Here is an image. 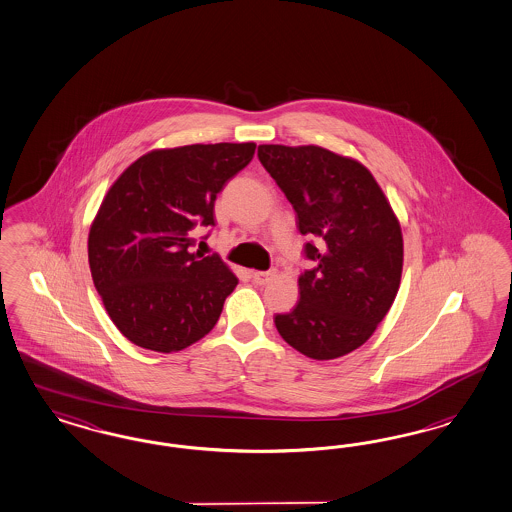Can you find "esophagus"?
I'll return each mask as SVG.
<instances>
[{
    "label": "esophagus",
    "mask_w": 512,
    "mask_h": 512,
    "mask_svg": "<svg viewBox=\"0 0 512 512\" xmlns=\"http://www.w3.org/2000/svg\"><path fill=\"white\" fill-rule=\"evenodd\" d=\"M274 276H276V272H274V270H268V272H259V270H255V272L251 274L253 282L257 283V285H266V283L270 282Z\"/></svg>",
    "instance_id": "1"
}]
</instances>
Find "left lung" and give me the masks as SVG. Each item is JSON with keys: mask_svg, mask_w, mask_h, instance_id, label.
<instances>
[{"mask_svg": "<svg viewBox=\"0 0 512 512\" xmlns=\"http://www.w3.org/2000/svg\"><path fill=\"white\" fill-rule=\"evenodd\" d=\"M259 160L297 212L316 266L299 278L293 312L274 318L297 352L329 361L363 346L397 297L403 232L378 181L359 160L319 145H259Z\"/></svg>", "mask_w": 512, "mask_h": 512, "instance_id": "8db88e82", "label": "left lung"}]
</instances>
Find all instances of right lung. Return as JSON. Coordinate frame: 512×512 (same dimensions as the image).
Returning <instances> with one entry per match:
<instances>
[{"label":"right lung","instance_id":"obj_1","mask_svg":"<svg viewBox=\"0 0 512 512\" xmlns=\"http://www.w3.org/2000/svg\"><path fill=\"white\" fill-rule=\"evenodd\" d=\"M255 143L153 149L109 187L89 230V265L115 327L153 352L185 350L208 335L238 278L217 255L193 253L194 227L246 168Z\"/></svg>","mask_w":512,"mask_h":512}]
</instances>
